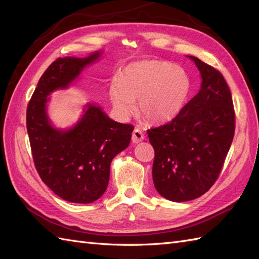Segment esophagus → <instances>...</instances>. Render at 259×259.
Wrapping results in <instances>:
<instances>
[{"instance_id": "esophagus-1", "label": "esophagus", "mask_w": 259, "mask_h": 259, "mask_svg": "<svg viewBox=\"0 0 259 259\" xmlns=\"http://www.w3.org/2000/svg\"><path fill=\"white\" fill-rule=\"evenodd\" d=\"M131 139H132V142H134V143H139V142L143 141L144 140L143 132L140 129L136 128L134 130V132H132V138Z\"/></svg>"}]
</instances>
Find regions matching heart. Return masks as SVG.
I'll return each mask as SVG.
<instances>
[{"mask_svg": "<svg viewBox=\"0 0 259 259\" xmlns=\"http://www.w3.org/2000/svg\"><path fill=\"white\" fill-rule=\"evenodd\" d=\"M191 89L187 72L158 60L128 64L111 82L109 97L117 114L127 118L135 108L149 121L174 117L186 103Z\"/></svg>", "mask_w": 259, "mask_h": 259, "instance_id": "1", "label": "heart"}]
</instances>
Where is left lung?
<instances>
[{"instance_id": "8db88e82", "label": "left lung", "mask_w": 259, "mask_h": 259, "mask_svg": "<svg viewBox=\"0 0 259 259\" xmlns=\"http://www.w3.org/2000/svg\"><path fill=\"white\" fill-rule=\"evenodd\" d=\"M189 58L200 71V91L169 122L148 130L154 149V186L175 202L194 200L212 187L235 131L233 101L221 72Z\"/></svg>"}]
</instances>
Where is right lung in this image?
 Masks as SVG:
<instances>
[{
    "instance_id": "obj_1",
    "label": "right lung",
    "mask_w": 259,
    "mask_h": 259,
    "mask_svg": "<svg viewBox=\"0 0 259 259\" xmlns=\"http://www.w3.org/2000/svg\"><path fill=\"white\" fill-rule=\"evenodd\" d=\"M101 56L58 58L45 71L26 111V125L35 167L41 181L66 201L91 203L107 189L110 163L128 147L134 125L119 123L101 107L89 104L69 130L51 125L47 116L51 92L66 89L86 65Z\"/></svg>"
}]
</instances>
